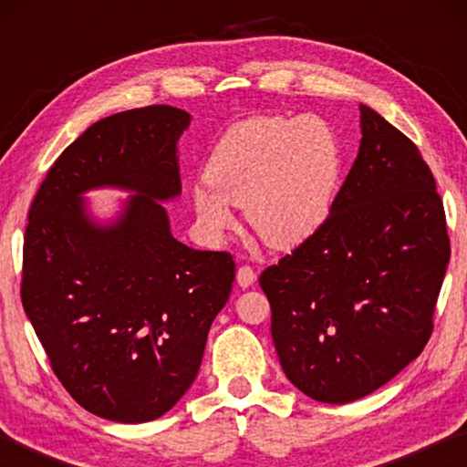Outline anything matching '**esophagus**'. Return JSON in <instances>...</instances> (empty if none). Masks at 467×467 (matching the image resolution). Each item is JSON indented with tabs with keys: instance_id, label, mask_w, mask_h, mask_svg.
I'll return each instance as SVG.
<instances>
[{
	"instance_id": "esophagus-1",
	"label": "esophagus",
	"mask_w": 467,
	"mask_h": 467,
	"mask_svg": "<svg viewBox=\"0 0 467 467\" xmlns=\"http://www.w3.org/2000/svg\"><path fill=\"white\" fill-rule=\"evenodd\" d=\"M255 270L251 265H241L239 272H236V282H239L241 288H249L253 282H255Z\"/></svg>"
}]
</instances>
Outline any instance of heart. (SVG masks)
Masks as SVG:
<instances>
[{
    "mask_svg": "<svg viewBox=\"0 0 467 467\" xmlns=\"http://www.w3.org/2000/svg\"><path fill=\"white\" fill-rule=\"evenodd\" d=\"M342 171L336 131L319 117H251L220 138L192 187L197 228L220 243L243 205L249 226L274 247H296L319 231Z\"/></svg>",
    "mask_w": 467,
    "mask_h": 467,
    "instance_id": "obj_1",
    "label": "heart"
}]
</instances>
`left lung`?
Here are the masks:
<instances>
[{"mask_svg": "<svg viewBox=\"0 0 467 467\" xmlns=\"http://www.w3.org/2000/svg\"><path fill=\"white\" fill-rule=\"evenodd\" d=\"M360 133L326 223L259 275L284 373L323 404L365 398L422 352L451 255L414 141L367 105Z\"/></svg>", "mask_w": 467, "mask_h": 467, "instance_id": "1", "label": "left lung"}]
</instances>
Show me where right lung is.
<instances>
[{
  "mask_svg": "<svg viewBox=\"0 0 467 467\" xmlns=\"http://www.w3.org/2000/svg\"><path fill=\"white\" fill-rule=\"evenodd\" d=\"M192 115L152 105L90 125L55 161L28 212L22 305L67 393L113 422L161 418L202 365L234 262L171 234L161 202L181 193L177 144ZM134 195L99 223L83 193Z\"/></svg>",
  "mask_w": 467,
  "mask_h": 467,
  "instance_id": "right-lung-1",
  "label": "right lung"
}]
</instances>
